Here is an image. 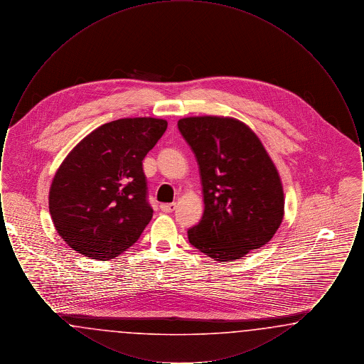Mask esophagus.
I'll return each instance as SVG.
<instances>
[{"mask_svg":"<svg viewBox=\"0 0 364 364\" xmlns=\"http://www.w3.org/2000/svg\"><path fill=\"white\" fill-rule=\"evenodd\" d=\"M159 208L164 211V213H172L176 208V203H162Z\"/></svg>","mask_w":364,"mask_h":364,"instance_id":"34e87169","label":"esophagus"}]
</instances>
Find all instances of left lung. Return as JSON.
Segmentation results:
<instances>
[{"label": "left lung", "instance_id": "1", "mask_svg": "<svg viewBox=\"0 0 364 364\" xmlns=\"http://www.w3.org/2000/svg\"><path fill=\"white\" fill-rule=\"evenodd\" d=\"M196 158L205 211L188 229L191 245L218 262L240 259L272 240L284 215L277 169L242 122L188 117L177 122Z\"/></svg>", "mask_w": 364, "mask_h": 364}]
</instances>
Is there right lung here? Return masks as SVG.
Masks as SVG:
<instances>
[{
  "label": "right lung",
  "mask_w": 364,
  "mask_h": 364,
  "mask_svg": "<svg viewBox=\"0 0 364 364\" xmlns=\"http://www.w3.org/2000/svg\"><path fill=\"white\" fill-rule=\"evenodd\" d=\"M168 122L151 117L107 122L87 135L53 178L49 210L58 235L91 259H113L153 217L141 161Z\"/></svg>",
  "instance_id": "obj_1"
}]
</instances>
